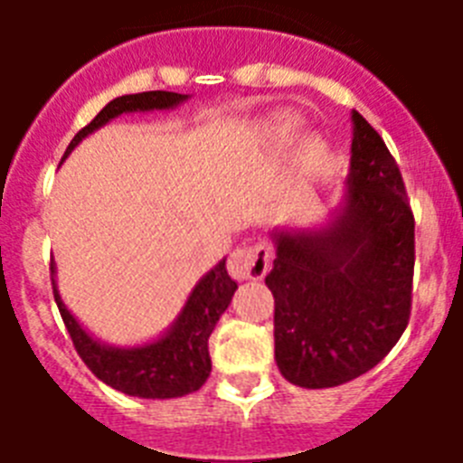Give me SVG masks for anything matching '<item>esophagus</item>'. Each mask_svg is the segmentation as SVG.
Returning <instances> with one entry per match:
<instances>
[{
    "label": "esophagus",
    "mask_w": 463,
    "mask_h": 463,
    "mask_svg": "<svg viewBox=\"0 0 463 463\" xmlns=\"http://www.w3.org/2000/svg\"><path fill=\"white\" fill-rule=\"evenodd\" d=\"M269 267H271V250L261 243L236 248L229 255L227 264L229 273L236 280H261L269 273Z\"/></svg>",
    "instance_id": "obj_1"
}]
</instances>
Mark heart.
<instances>
[{
	"mask_svg": "<svg viewBox=\"0 0 463 463\" xmlns=\"http://www.w3.org/2000/svg\"><path fill=\"white\" fill-rule=\"evenodd\" d=\"M271 132L278 143H289L298 134V120L294 116H278L271 125ZM297 157L306 169H315L322 162V157H325V146L317 138H306L298 146Z\"/></svg>",
	"mask_w": 463,
	"mask_h": 463,
	"instance_id": "1",
	"label": "heart"
}]
</instances>
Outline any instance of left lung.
Returning a JSON list of instances; mask_svg holds the SVG:
<instances>
[{"mask_svg": "<svg viewBox=\"0 0 463 463\" xmlns=\"http://www.w3.org/2000/svg\"><path fill=\"white\" fill-rule=\"evenodd\" d=\"M343 203L320 229H276V362L306 390L350 383L390 353L411 320L415 218L399 165L353 110Z\"/></svg>", "mask_w": 463, "mask_h": 463, "instance_id": "left-lung-1", "label": "left lung"}]
</instances>
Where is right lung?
<instances>
[{
	"instance_id": "1",
	"label": "right lung",
	"mask_w": 463,
	"mask_h": 463,
	"mask_svg": "<svg viewBox=\"0 0 463 463\" xmlns=\"http://www.w3.org/2000/svg\"><path fill=\"white\" fill-rule=\"evenodd\" d=\"M187 94L165 92V90L118 97V99L109 101L97 113V118L71 138L64 157L88 134H92L94 129H99V127H104L106 122L122 116V113L174 109V106L183 104ZM51 280L55 304L60 308V315H62L73 347L85 362V366L113 390L129 396H141V399H175V396L192 394L206 383V378L211 375L208 336L213 334L220 315L227 310L229 301H232L236 288H239L229 278L222 260L218 267L196 282L185 306H183L181 315H178V320L171 325L165 336L138 347H113L90 336L88 331L79 325V320L69 313V308L60 298V292H57L55 264L52 261Z\"/></svg>"
}]
</instances>
